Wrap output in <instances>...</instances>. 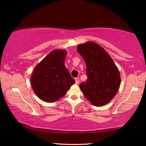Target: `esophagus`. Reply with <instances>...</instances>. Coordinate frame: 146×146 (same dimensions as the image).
I'll list each match as a JSON object with an SVG mask.
<instances>
[{
    "instance_id": "obj_1",
    "label": "esophagus",
    "mask_w": 146,
    "mask_h": 146,
    "mask_svg": "<svg viewBox=\"0 0 146 146\" xmlns=\"http://www.w3.org/2000/svg\"><path fill=\"white\" fill-rule=\"evenodd\" d=\"M75 84H78V82H79V78H75Z\"/></svg>"
}]
</instances>
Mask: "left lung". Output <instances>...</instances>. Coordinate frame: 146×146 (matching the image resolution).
Listing matches in <instances>:
<instances>
[{
    "label": "left lung",
    "instance_id": "left-lung-1",
    "mask_svg": "<svg viewBox=\"0 0 146 146\" xmlns=\"http://www.w3.org/2000/svg\"><path fill=\"white\" fill-rule=\"evenodd\" d=\"M77 51L87 67V80L80 84L84 95L93 106L107 104L119 90V70L107 51L94 42L79 44Z\"/></svg>",
    "mask_w": 146,
    "mask_h": 146
}]
</instances>
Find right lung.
<instances>
[{
  "mask_svg": "<svg viewBox=\"0 0 146 146\" xmlns=\"http://www.w3.org/2000/svg\"><path fill=\"white\" fill-rule=\"evenodd\" d=\"M66 55V50L55 49L43 58L32 72V89L44 102L57 101L75 83L64 64Z\"/></svg>",
  "mask_w": 146,
  "mask_h": 146,
  "instance_id": "1",
  "label": "right lung"
}]
</instances>
